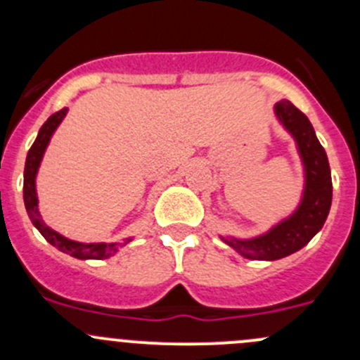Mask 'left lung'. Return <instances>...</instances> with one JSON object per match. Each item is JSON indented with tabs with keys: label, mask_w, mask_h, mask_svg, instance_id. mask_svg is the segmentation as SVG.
Returning <instances> with one entry per match:
<instances>
[{
	"label": "left lung",
	"mask_w": 360,
	"mask_h": 360,
	"mask_svg": "<svg viewBox=\"0 0 360 360\" xmlns=\"http://www.w3.org/2000/svg\"><path fill=\"white\" fill-rule=\"evenodd\" d=\"M274 115L296 144L303 167V191L296 209L263 233L248 238L219 235L245 259L275 261L297 252L322 230L331 209V169L310 120L288 99L275 103Z\"/></svg>",
	"instance_id": "8db88e82"
}]
</instances>
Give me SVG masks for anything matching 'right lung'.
I'll return each mask as SVG.
<instances>
[{
  "instance_id": "add662e5",
  "label": "right lung",
  "mask_w": 360,
  "mask_h": 360,
  "mask_svg": "<svg viewBox=\"0 0 360 360\" xmlns=\"http://www.w3.org/2000/svg\"><path fill=\"white\" fill-rule=\"evenodd\" d=\"M68 111V108H64V110L57 111L56 115L50 116L41 125L38 136H36V141L32 143L31 150H29L24 167V205L25 210H27L29 219L34 224L36 230L45 237V240L49 244L59 249L60 252H66L69 256L76 257V259H108L112 254L118 252L120 248H125L127 244H130L134 240V237H127L123 242H89V244L86 242L71 240V238L59 233V231L52 230L49 224H45L41 214H39L36 177H38L39 165H41L46 148H49L50 141H52V136L59 129L63 120L66 118Z\"/></svg>"
}]
</instances>
